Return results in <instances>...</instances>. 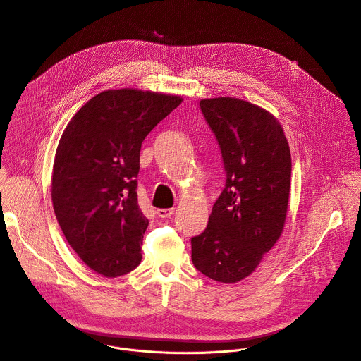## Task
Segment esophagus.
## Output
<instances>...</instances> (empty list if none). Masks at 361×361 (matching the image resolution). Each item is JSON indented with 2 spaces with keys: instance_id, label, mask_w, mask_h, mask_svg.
I'll return each mask as SVG.
<instances>
[{
  "instance_id": "obj_1",
  "label": "esophagus",
  "mask_w": 361,
  "mask_h": 361,
  "mask_svg": "<svg viewBox=\"0 0 361 361\" xmlns=\"http://www.w3.org/2000/svg\"><path fill=\"white\" fill-rule=\"evenodd\" d=\"M157 214L161 219H169L174 214V209H160V210H157Z\"/></svg>"
}]
</instances>
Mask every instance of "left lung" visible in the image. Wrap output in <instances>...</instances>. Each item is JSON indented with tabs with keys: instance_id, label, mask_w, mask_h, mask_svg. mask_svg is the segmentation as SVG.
Wrapping results in <instances>:
<instances>
[{
	"instance_id": "obj_1",
	"label": "left lung",
	"mask_w": 361,
	"mask_h": 361,
	"mask_svg": "<svg viewBox=\"0 0 361 361\" xmlns=\"http://www.w3.org/2000/svg\"><path fill=\"white\" fill-rule=\"evenodd\" d=\"M223 157L226 184L205 230L191 238V260L205 277L237 283L279 240L287 214L291 156L280 123L251 102L200 101Z\"/></svg>"
}]
</instances>
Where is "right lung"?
<instances>
[{
  "mask_svg": "<svg viewBox=\"0 0 361 361\" xmlns=\"http://www.w3.org/2000/svg\"><path fill=\"white\" fill-rule=\"evenodd\" d=\"M181 101L131 88L102 91L60 138L51 184L56 217L71 248L98 274L124 276L142 259L148 220L137 200L140 149Z\"/></svg>",
  "mask_w": 361,
  "mask_h": 361,
  "instance_id": "right-lung-1",
  "label": "right lung"
}]
</instances>
